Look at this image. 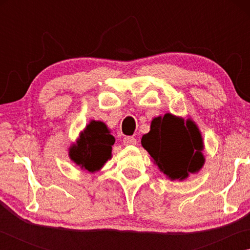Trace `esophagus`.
Segmentation results:
<instances>
[{
	"label": "esophagus",
	"instance_id": "1",
	"mask_svg": "<svg viewBox=\"0 0 250 250\" xmlns=\"http://www.w3.org/2000/svg\"><path fill=\"white\" fill-rule=\"evenodd\" d=\"M124 145L125 146L137 145V139L133 138V137H125V138H124Z\"/></svg>",
	"mask_w": 250,
	"mask_h": 250
}]
</instances>
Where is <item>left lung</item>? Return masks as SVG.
Returning a JSON list of instances; mask_svg holds the SVG:
<instances>
[{
	"instance_id": "left-lung-1",
	"label": "left lung",
	"mask_w": 250,
	"mask_h": 250,
	"mask_svg": "<svg viewBox=\"0 0 250 250\" xmlns=\"http://www.w3.org/2000/svg\"><path fill=\"white\" fill-rule=\"evenodd\" d=\"M142 146L168 179L183 181L189 173L204 166L202 134L191 119L166 113L154 118L149 133L142 137Z\"/></svg>"
}]
</instances>
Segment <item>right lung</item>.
Wrapping results in <instances>:
<instances>
[{
  "instance_id": "right-lung-1",
  "label": "right lung",
  "mask_w": 250,
  "mask_h": 250,
  "mask_svg": "<svg viewBox=\"0 0 250 250\" xmlns=\"http://www.w3.org/2000/svg\"><path fill=\"white\" fill-rule=\"evenodd\" d=\"M115 138L101 121H90L80 133L78 140L69 147V158L83 170L99 171L111 158Z\"/></svg>"
}]
</instances>
